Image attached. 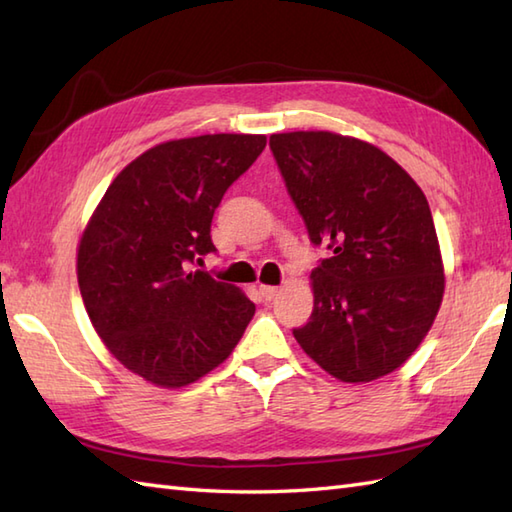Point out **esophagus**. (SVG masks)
Returning <instances> with one entry per match:
<instances>
[{"mask_svg": "<svg viewBox=\"0 0 512 512\" xmlns=\"http://www.w3.org/2000/svg\"><path fill=\"white\" fill-rule=\"evenodd\" d=\"M277 292H279V288H277V286H259V295H262L266 301L275 299V297H277Z\"/></svg>", "mask_w": 512, "mask_h": 512, "instance_id": "obj_1", "label": "esophagus"}]
</instances>
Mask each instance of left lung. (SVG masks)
<instances>
[{"label": "left lung", "mask_w": 512, "mask_h": 512, "mask_svg": "<svg viewBox=\"0 0 512 512\" xmlns=\"http://www.w3.org/2000/svg\"><path fill=\"white\" fill-rule=\"evenodd\" d=\"M281 176L314 244V308L292 330L301 350L341 383L398 369L431 330L444 264L429 202L383 149L334 132L270 136Z\"/></svg>", "instance_id": "obj_1"}]
</instances>
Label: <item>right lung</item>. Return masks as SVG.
<instances>
[{"label":"right lung","mask_w":512,"mask_h":512,"mask_svg":"<svg viewBox=\"0 0 512 512\" xmlns=\"http://www.w3.org/2000/svg\"><path fill=\"white\" fill-rule=\"evenodd\" d=\"M266 147L264 134H204L147 149L118 173L85 224L76 279L96 334L129 372L165 389L222 365L255 303L189 270L215 250L226 189Z\"/></svg>","instance_id":"1"}]
</instances>
